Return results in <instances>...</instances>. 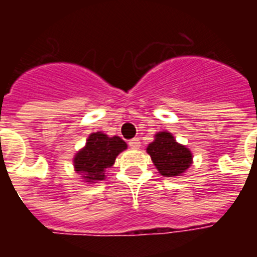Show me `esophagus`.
Instances as JSON below:
<instances>
[{"label":"esophagus","mask_w":257,"mask_h":257,"mask_svg":"<svg viewBox=\"0 0 257 257\" xmlns=\"http://www.w3.org/2000/svg\"><path fill=\"white\" fill-rule=\"evenodd\" d=\"M140 140H139V139H132V140L129 141V147H131V148H133V149H139L140 148Z\"/></svg>","instance_id":"esophagus-1"}]
</instances>
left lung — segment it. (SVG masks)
I'll return each instance as SVG.
<instances>
[{
	"label": "left lung",
	"mask_w": 257,
	"mask_h": 257,
	"mask_svg": "<svg viewBox=\"0 0 257 257\" xmlns=\"http://www.w3.org/2000/svg\"><path fill=\"white\" fill-rule=\"evenodd\" d=\"M147 152L152 157L153 164L159 172L165 177L180 176L192 164L191 151L177 144L168 132L157 133L155 141L148 145Z\"/></svg>",
	"instance_id": "left-lung-1"
}]
</instances>
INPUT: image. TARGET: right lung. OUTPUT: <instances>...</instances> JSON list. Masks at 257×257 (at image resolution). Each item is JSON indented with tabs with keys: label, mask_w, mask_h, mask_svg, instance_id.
<instances>
[{
	"label": "right lung",
	"mask_w": 257,
	"mask_h": 257,
	"mask_svg": "<svg viewBox=\"0 0 257 257\" xmlns=\"http://www.w3.org/2000/svg\"><path fill=\"white\" fill-rule=\"evenodd\" d=\"M124 149H126V144L118 136L108 137L101 132L92 133L85 148L74 157V168L88 183L104 180L106 169L114 164L117 155Z\"/></svg>",
	"instance_id": "obj_1"
}]
</instances>
